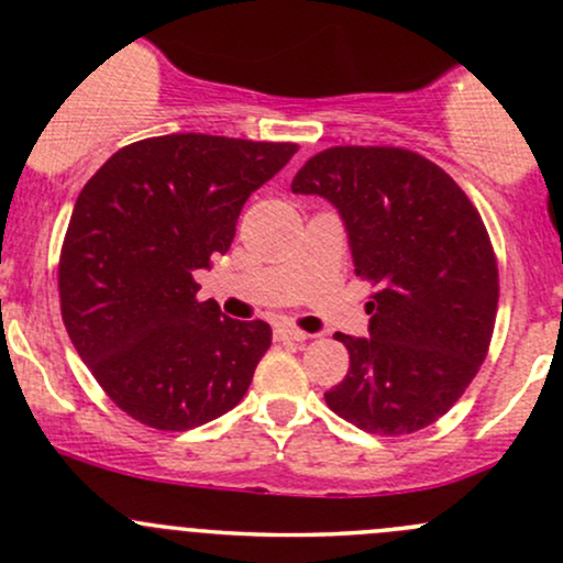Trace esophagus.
Returning a JSON list of instances; mask_svg holds the SVG:
<instances>
[{
  "label": "esophagus",
  "mask_w": 563,
  "mask_h": 563,
  "mask_svg": "<svg viewBox=\"0 0 563 563\" xmlns=\"http://www.w3.org/2000/svg\"><path fill=\"white\" fill-rule=\"evenodd\" d=\"M275 339H280V342H307V339H310V333L294 329V325H277Z\"/></svg>",
  "instance_id": "1"
}]
</instances>
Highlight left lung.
I'll return each mask as SVG.
<instances>
[{
	"mask_svg": "<svg viewBox=\"0 0 563 563\" xmlns=\"http://www.w3.org/2000/svg\"><path fill=\"white\" fill-rule=\"evenodd\" d=\"M291 189L336 208L355 275L376 288L368 339L336 333L350 372L325 404L374 435L428 428L489 352L499 277L481 213L446 170L400 146H331Z\"/></svg>",
	"mask_w": 563,
	"mask_h": 563,
	"instance_id": "1",
	"label": "left lung"
}]
</instances>
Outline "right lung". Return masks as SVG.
Segmentation results:
<instances>
[{"label":"right lung","instance_id":"add662e5","mask_svg":"<svg viewBox=\"0 0 563 563\" xmlns=\"http://www.w3.org/2000/svg\"><path fill=\"white\" fill-rule=\"evenodd\" d=\"M296 150L157 135L111 154L79 191L60 249V314L103 393L146 428H200L249 393L272 329L197 299L195 272L230 251L251 191Z\"/></svg>","mask_w":563,"mask_h":563}]
</instances>
